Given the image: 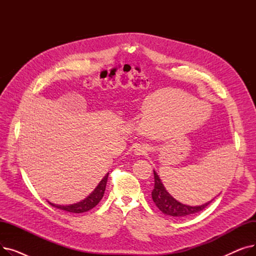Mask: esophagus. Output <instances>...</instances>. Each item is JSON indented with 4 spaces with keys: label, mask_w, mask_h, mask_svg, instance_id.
I'll use <instances>...</instances> for the list:
<instances>
[{
    "label": "esophagus",
    "mask_w": 256,
    "mask_h": 256,
    "mask_svg": "<svg viewBox=\"0 0 256 256\" xmlns=\"http://www.w3.org/2000/svg\"><path fill=\"white\" fill-rule=\"evenodd\" d=\"M135 152L138 156H143V154H146L147 148H146V147H143V146H139V147H137V148L135 150Z\"/></svg>",
    "instance_id": "1"
}]
</instances>
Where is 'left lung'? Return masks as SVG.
I'll list each match as a JSON object with an SVG mask.
<instances>
[{
	"label": "left lung",
	"instance_id": "obj_1",
	"mask_svg": "<svg viewBox=\"0 0 256 256\" xmlns=\"http://www.w3.org/2000/svg\"><path fill=\"white\" fill-rule=\"evenodd\" d=\"M154 188L152 192V200L156 204V206L158 208V210L162 212H164L165 214H168V216H172V217L189 216V214H193L204 210L212 201L210 200L202 206H191L180 204V201L174 199L167 192L166 188L164 186L162 180H160V178H158V176L154 170ZM214 180H216V178Z\"/></svg>",
	"mask_w": 256,
	"mask_h": 256
}]
</instances>
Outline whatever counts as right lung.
I'll list each match as a JSON object with an SVG mask.
<instances>
[{"mask_svg": "<svg viewBox=\"0 0 256 256\" xmlns=\"http://www.w3.org/2000/svg\"><path fill=\"white\" fill-rule=\"evenodd\" d=\"M108 176H109V173H106V176L100 180V182L98 184V186L96 188V189H94V191L87 198H85L82 201H80V202H76L74 204H70V206L54 204L50 202V201H48V204L54 208H57L59 210H63L70 212L80 214V212H88V210H92L96 206H98L100 201L102 200V198L104 197Z\"/></svg>", "mask_w": 256, "mask_h": 256, "instance_id": "obj_1", "label": "right lung"}]
</instances>
